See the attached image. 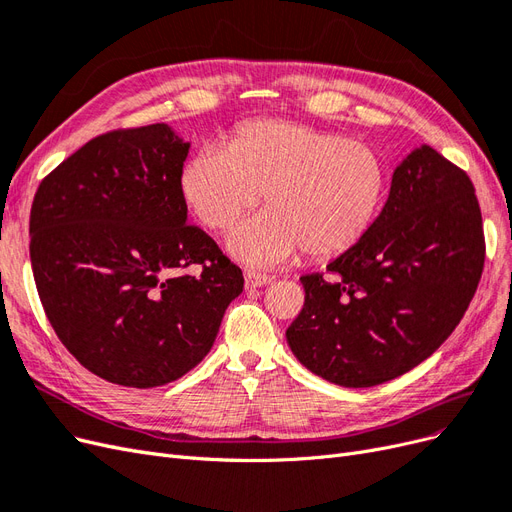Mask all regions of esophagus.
<instances>
[{"instance_id": "1", "label": "esophagus", "mask_w": 512, "mask_h": 512, "mask_svg": "<svg viewBox=\"0 0 512 512\" xmlns=\"http://www.w3.org/2000/svg\"><path fill=\"white\" fill-rule=\"evenodd\" d=\"M272 276L268 274H259V272H244V287L246 289H257V287H266L272 283Z\"/></svg>"}]
</instances>
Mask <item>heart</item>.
<instances>
[{"instance_id": "obj_1", "label": "heart", "mask_w": 512, "mask_h": 512, "mask_svg": "<svg viewBox=\"0 0 512 512\" xmlns=\"http://www.w3.org/2000/svg\"><path fill=\"white\" fill-rule=\"evenodd\" d=\"M180 193L212 232L232 229L263 193L268 210L240 225L227 249L242 263L270 268L302 249L319 259L353 249L383 206L387 166L370 144L268 119L240 125L225 151L193 153Z\"/></svg>"}]
</instances>
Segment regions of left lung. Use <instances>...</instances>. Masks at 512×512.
Wrapping results in <instances>:
<instances>
[{
	"instance_id": "8db88e82",
	"label": "left lung",
	"mask_w": 512,
	"mask_h": 512,
	"mask_svg": "<svg viewBox=\"0 0 512 512\" xmlns=\"http://www.w3.org/2000/svg\"><path fill=\"white\" fill-rule=\"evenodd\" d=\"M485 263L483 219L464 170L421 144L391 176L370 232L306 274L287 329L293 355L340 387H374L419 366L468 310Z\"/></svg>"
}]
</instances>
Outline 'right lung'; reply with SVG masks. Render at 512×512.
<instances>
[{
    "mask_svg": "<svg viewBox=\"0 0 512 512\" xmlns=\"http://www.w3.org/2000/svg\"><path fill=\"white\" fill-rule=\"evenodd\" d=\"M189 148L166 123L112 131L48 174L31 204L46 317L65 349L114 385L151 389L193 370L242 293L240 268L187 225ZM193 262L200 277L177 274Z\"/></svg>",
    "mask_w": 512,
    "mask_h": 512,
    "instance_id": "add662e5",
    "label": "right lung"
}]
</instances>
